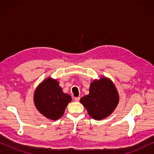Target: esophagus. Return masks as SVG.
<instances>
[{
  "mask_svg": "<svg viewBox=\"0 0 154 154\" xmlns=\"http://www.w3.org/2000/svg\"><path fill=\"white\" fill-rule=\"evenodd\" d=\"M73 100H74L75 102H79L80 97H74V99H73Z\"/></svg>",
  "mask_w": 154,
  "mask_h": 154,
  "instance_id": "1",
  "label": "esophagus"
}]
</instances>
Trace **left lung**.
Returning a JSON list of instances; mask_svg holds the SVG:
<instances>
[{
  "label": "left lung",
  "instance_id": "8db88e82",
  "mask_svg": "<svg viewBox=\"0 0 154 154\" xmlns=\"http://www.w3.org/2000/svg\"><path fill=\"white\" fill-rule=\"evenodd\" d=\"M119 102V94L114 84L103 76L90 84V92L80 100L88 114L95 120H102L115 110Z\"/></svg>",
  "mask_w": 154,
  "mask_h": 154
}]
</instances>
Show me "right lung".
<instances>
[{
	"label": "right lung",
	"mask_w": 154,
	"mask_h": 154,
	"mask_svg": "<svg viewBox=\"0 0 154 154\" xmlns=\"http://www.w3.org/2000/svg\"><path fill=\"white\" fill-rule=\"evenodd\" d=\"M35 106L41 114L50 120H57L64 114L71 97L64 93L57 80L48 78L38 86L33 96Z\"/></svg>",
	"instance_id": "add662e5"
}]
</instances>
